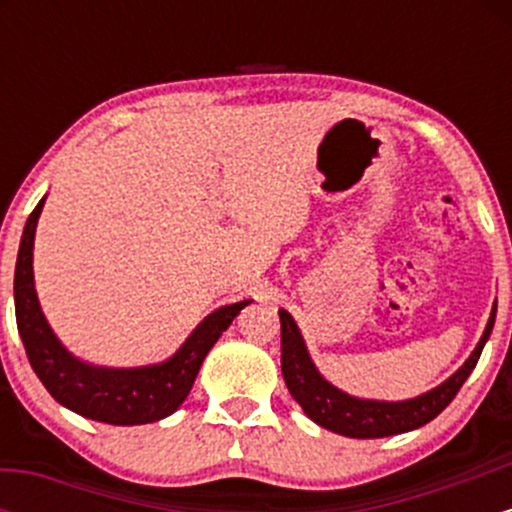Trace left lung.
<instances>
[{"label": "left lung", "instance_id": "obj_1", "mask_svg": "<svg viewBox=\"0 0 512 512\" xmlns=\"http://www.w3.org/2000/svg\"><path fill=\"white\" fill-rule=\"evenodd\" d=\"M281 320V373L291 397L301 404V409L313 419L317 426L349 438H385L397 433L414 431L428 424L455 399L464 380L469 378L477 366L481 349L491 337L493 322H496V305H493L489 325L481 334L477 349L464 361V366L452 373L445 383L433 390L404 402H378V399H358L327 383L310 361L308 349L298 332V325L286 310H279Z\"/></svg>", "mask_w": 512, "mask_h": 512}]
</instances>
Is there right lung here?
I'll return each mask as SVG.
<instances>
[{"label":"right lung","instance_id":"right-lung-1","mask_svg":"<svg viewBox=\"0 0 512 512\" xmlns=\"http://www.w3.org/2000/svg\"><path fill=\"white\" fill-rule=\"evenodd\" d=\"M45 197L28 216L21 236L19 260L14 272L16 325L26 346L28 361L62 407L113 426L154 424L166 419L190 395L204 356L219 342L236 315L250 301L223 305L204 317L185 344L168 361L139 368L91 366L64 349L50 330L33 281V238Z\"/></svg>","mask_w":512,"mask_h":512}]
</instances>
